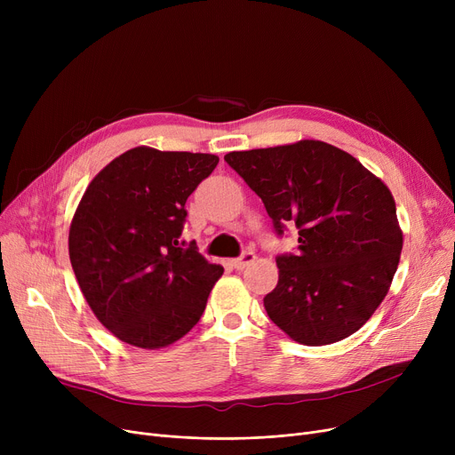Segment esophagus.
<instances>
[{
  "label": "esophagus",
  "mask_w": 455,
  "mask_h": 455,
  "mask_svg": "<svg viewBox=\"0 0 455 455\" xmlns=\"http://www.w3.org/2000/svg\"><path fill=\"white\" fill-rule=\"evenodd\" d=\"M254 259H256L254 252H252V251H245L240 258L232 259V267H234V269H237V271H242V269H245L247 266H251Z\"/></svg>",
  "instance_id": "1"
}]
</instances>
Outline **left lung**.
I'll return each instance as SVG.
<instances>
[{
    "mask_svg": "<svg viewBox=\"0 0 455 455\" xmlns=\"http://www.w3.org/2000/svg\"><path fill=\"white\" fill-rule=\"evenodd\" d=\"M227 164L264 203L278 235L299 230V252L276 258L269 319L307 347L341 341L386 299L402 252L389 188L352 155L319 140L232 151Z\"/></svg>",
    "mask_w": 455,
    "mask_h": 455,
    "instance_id": "8db88e82",
    "label": "left lung"
}]
</instances>
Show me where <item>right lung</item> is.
I'll use <instances>...</instances> for the list:
<instances>
[{
  "instance_id": "1",
  "label": "right lung",
  "mask_w": 455,
  "mask_h": 455,
  "mask_svg": "<svg viewBox=\"0 0 455 455\" xmlns=\"http://www.w3.org/2000/svg\"><path fill=\"white\" fill-rule=\"evenodd\" d=\"M218 162L141 146L88 184L69 227V261L93 315L124 343L162 348L199 323L223 267L180 234L188 197Z\"/></svg>"
}]
</instances>
